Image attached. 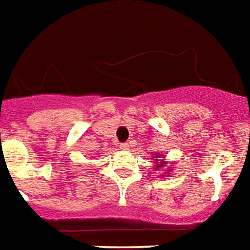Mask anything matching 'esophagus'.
I'll use <instances>...</instances> for the list:
<instances>
[{
  "label": "esophagus",
  "instance_id": "1",
  "mask_svg": "<svg viewBox=\"0 0 250 250\" xmlns=\"http://www.w3.org/2000/svg\"><path fill=\"white\" fill-rule=\"evenodd\" d=\"M120 149H121V150H129V149H130V144H129V142H123V144L120 145Z\"/></svg>",
  "mask_w": 250,
  "mask_h": 250
}]
</instances>
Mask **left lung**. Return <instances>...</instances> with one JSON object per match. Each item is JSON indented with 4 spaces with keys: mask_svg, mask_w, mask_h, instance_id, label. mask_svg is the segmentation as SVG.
<instances>
[{
    "mask_svg": "<svg viewBox=\"0 0 250 250\" xmlns=\"http://www.w3.org/2000/svg\"><path fill=\"white\" fill-rule=\"evenodd\" d=\"M159 157H161V155H159ZM161 166H163V165H157V167H155V168H159Z\"/></svg>",
    "mask_w": 250,
    "mask_h": 250,
    "instance_id": "left-lung-1",
    "label": "left lung"
}]
</instances>
